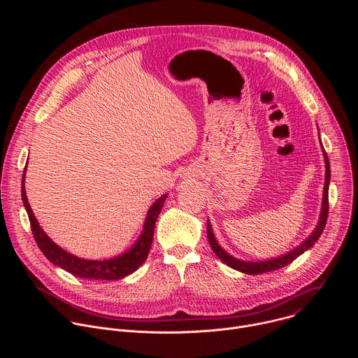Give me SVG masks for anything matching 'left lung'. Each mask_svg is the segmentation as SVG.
Wrapping results in <instances>:
<instances>
[{
    "instance_id": "1",
    "label": "left lung",
    "mask_w": 358,
    "mask_h": 358,
    "mask_svg": "<svg viewBox=\"0 0 358 358\" xmlns=\"http://www.w3.org/2000/svg\"><path fill=\"white\" fill-rule=\"evenodd\" d=\"M324 162H326V181H324V194H323V208H322V215H320V221H319V225L317 228L315 229V232L306 239L300 246H297L294 250L283 255V257H279L276 259H271V261H262V262H243V261H239V259H235L232 257H229V255L218 245V242L215 241V236L213 234V228L210 225V221L207 222V235H208V241H210V245L214 250V253L217 255V257L228 266H231L232 269L235 271H239V272H243V273H248V275H261V273H265V272H271V271H278L286 265H289L290 262H293L297 257H300V255L308 250L309 248H312L315 245V242L320 238L324 227H326V222H327V215H329V182H330V163H329V159H327V155L324 152Z\"/></svg>"
}]
</instances>
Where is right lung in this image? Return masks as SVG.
Here are the masks:
<instances>
[{
    "mask_svg": "<svg viewBox=\"0 0 358 358\" xmlns=\"http://www.w3.org/2000/svg\"><path fill=\"white\" fill-rule=\"evenodd\" d=\"M27 170V167H25ZM25 170L22 176V187H21V194H22V202L24 207L28 213L31 229L34 234V238L42 250L45 257L52 262L54 265L65 269L66 272L72 273L73 276L83 278V279H94V280H116L122 279L143 265V262L147 259L148 252L152 243V235H155V225L159 218V214L164 206V201L167 195H163L159 198L152 207L148 210L144 229L136 245L126 253H123L122 257H117L115 259L109 261H85L80 258L73 257V255L65 252L61 249L57 243L49 239V236L42 231L39 227L36 218L32 214V210L29 207V202L25 194Z\"/></svg>",
    "mask_w": 358,
    "mask_h": 358,
    "instance_id": "1",
    "label": "right lung"
}]
</instances>
